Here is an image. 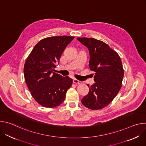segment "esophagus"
Returning a JSON list of instances; mask_svg holds the SVG:
<instances>
[{
    "label": "esophagus",
    "mask_w": 146,
    "mask_h": 146,
    "mask_svg": "<svg viewBox=\"0 0 146 146\" xmlns=\"http://www.w3.org/2000/svg\"><path fill=\"white\" fill-rule=\"evenodd\" d=\"M73 82L74 83V84H82V82L81 81H79V80H78L77 79H75V78L73 80Z\"/></svg>",
    "instance_id": "1"
}]
</instances>
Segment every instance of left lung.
<instances>
[{
	"mask_svg": "<svg viewBox=\"0 0 146 146\" xmlns=\"http://www.w3.org/2000/svg\"><path fill=\"white\" fill-rule=\"evenodd\" d=\"M87 47L90 54L89 67L95 72V82L90 86L88 94L81 103L91 110L108 106L119 91L123 77L122 62L118 54L103 41L87 37H77Z\"/></svg>",
	"mask_w": 146,
	"mask_h": 146,
	"instance_id": "left-lung-1",
	"label": "left lung"
}]
</instances>
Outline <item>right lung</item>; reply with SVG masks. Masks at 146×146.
<instances>
[{
  "label": "right lung",
  "instance_id": "1",
  "mask_svg": "<svg viewBox=\"0 0 146 146\" xmlns=\"http://www.w3.org/2000/svg\"><path fill=\"white\" fill-rule=\"evenodd\" d=\"M74 37L53 36L41 40L26 60L24 73L27 85L35 100L45 108L56 107L64 102L73 80L53 71L62 52Z\"/></svg>",
  "mask_w": 146,
  "mask_h": 146
}]
</instances>
